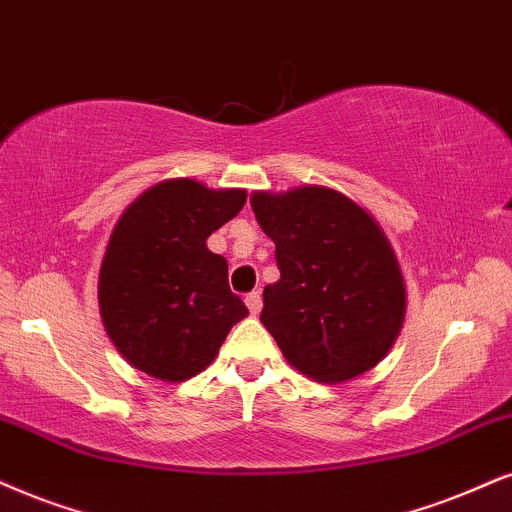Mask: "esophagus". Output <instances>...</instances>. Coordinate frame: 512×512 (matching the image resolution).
Masks as SVG:
<instances>
[{
    "instance_id": "1",
    "label": "esophagus",
    "mask_w": 512,
    "mask_h": 512,
    "mask_svg": "<svg viewBox=\"0 0 512 512\" xmlns=\"http://www.w3.org/2000/svg\"><path fill=\"white\" fill-rule=\"evenodd\" d=\"M245 304H248L250 314H260V309H262V295L257 293V290H252V293L245 295Z\"/></svg>"
}]
</instances>
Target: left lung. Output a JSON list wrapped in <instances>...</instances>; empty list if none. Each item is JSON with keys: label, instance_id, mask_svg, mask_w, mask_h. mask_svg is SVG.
I'll return each mask as SVG.
<instances>
[{"label": "left lung", "instance_id": "obj_1", "mask_svg": "<svg viewBox=\"0 0 512 512\" xmlns=\"http://www.w3.org/2000/svg\"><path fill=\"white\" fill-rule=\"evenodd\" d=\"M276 243L281 278L264 288L260 321L283 357L316 383H345L390 352L406 288L378 222L326 186L250 196Z\"/></svg>", "mask_w": 512, "mask_h": 512}]
</instances>
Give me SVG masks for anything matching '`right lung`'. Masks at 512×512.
<instances>
[{"instance_id":"obj_1","label":"right lung","mask_w":512,"mask_h":512,"mask_svg":"<svg viewBox=\"0 0 512 512\" xmlns=\"http://www.w3.org/2000/svg\"><path fill=\"white\" fill-rule=\"evenodd\" d=\"M243 189L167 179L115 224L99 274L108 338L129 364L165 383L208 368L248 307L229 288V264L208 238L245 205Z\"/></svg>"}]
</instances>
